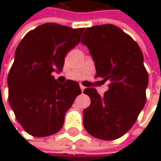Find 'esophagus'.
I'll return each instance as SVG.
<instances>
[{
	"mask_svg": "<svg viewBox=\"0 0 161 161\" xmlns=\"http://www.w3.org/2000/svg\"><path fill=\"white\" fill-rule=\"evenodd\" d=\"M80 88H81V91L83 92V91H84V89H85V86H82V85H80Z\"/></svg>",
	"mask_w": 161,
	"mask_h": 161,
	"instance_id": "obj_1",
	"label": "esophagus"
}]
</instances>
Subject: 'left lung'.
Instances as JSON below:
<instances>
[{
  "instance_id": "8db88e82",
  "label": "left lung",
  "mask_w": 161,
  "mask_h": 161,
  "mask_svg": "<svg viewBox=\"0 0 161 161\" xmlns=\"http://www.w3.org/2000/svg\"><path fill=\"white\" fill-rule=\"evenodd\" d=\"M81 43L89 50L97 76L109 83L103 96L93 87L84 90L91 101L83 112L84 127L98 139L115 140L133 126L145 104L148 74L142 50L112 24L86 29Z\"/></svg>"
}]
</instances>
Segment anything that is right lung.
<instances>
[{"label":"right lung","instance_id":"1","mask_svg":"<svg viewBox=\"0 0 161 161\" xmlns=\"http://www.w3.org/2000/svg\"><path fill=\"white\" fill-rule=\"evenodd\" d=\"M83 31L46 23L29 31L16 47L7 79L9 104L19 124L34 137L57 133L81 93L77 82L60 84L52 74L62 71L66 54L80 42Z\"/></svg>","mask_w":161,"mask_h":161}]
</instances>
